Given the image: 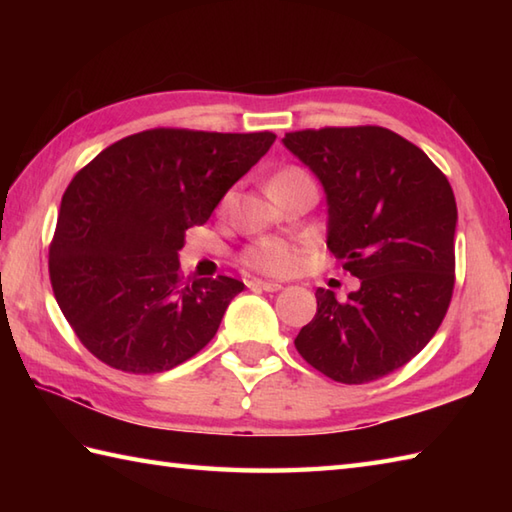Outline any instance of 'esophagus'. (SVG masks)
Segmentation results:
<instances>
[{
  "mask_svg": "<svg viewBox=\"0 0 512 512\" xmlns=\"http://www.w3.org/2000/svg\"><path fill=\"white\" fill-rule=\"evenodd\" d=\"M246 286L250 290H266V292L281 290V284H277V281H264V279H248Z\"/></svg>",
  "mask_w": 512,
  "mask_h": 512,
  "instance_id": "1",
  "label": "esophagus"
}]
</instances>
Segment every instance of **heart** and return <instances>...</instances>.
<instances>
[{
  "mask_svg": "<svg viewBox=\"0 0 512 512\" xmlns=\"http://www.w3.org/2000/svg\"><path fill=\"white\" fill-rule=\"evenodd\" d=\"M308 176L306 171L299 167H286L281 169L273 184L284 182V180H292V178H301ZM239 262H242L248 270L259 275H288L290 270H295L297 262H299V250L297 246L288 242L284 237H257L253 242L246 244L242 253H239Z\"/></svg>",
  "mask_w": 512,
  "mask_h": 512,
  "instance_id": "1",
  "label": "heart"
}]
</instances>
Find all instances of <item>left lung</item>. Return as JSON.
<instances>
[{
  "instance_id": "8db88e82",
  "label": "left lung",
  "mask_w": 512,
  "mask_h": 512,
  "mask_svg": "<svg viewBox=\"0 0 512 512\" xmlns=\"http://www.w3.org/2000/svg\"><path fill=\"white\" fill-rule=\"evenodd\" d=\"M284 145L328 195V248L361 279L345 301L317 290L295 339L321 374L365 385L407 365L438 332L455 286L458 206L447 176L387 127L288 132Z\"/></svg>"
}]
</instances>
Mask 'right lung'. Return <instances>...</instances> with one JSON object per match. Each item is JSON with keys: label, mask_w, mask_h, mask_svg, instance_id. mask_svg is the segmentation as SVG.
Wrapping results in <instances>:
<instances>
[{"label": "right lung", "mask_w": 512, "mask_h": 512, "mask_svg": "<svg viewBox=\"0 0 512 512\" xmlns=\"http://www.w3.org/2000/svg\"><path fill=\"white\" fill-rule=\"evenodd\" d=\"M275 138L156 127L103 149L72 178L50 242V284L101 363L158 374L213 339L244 284L184 279L178 250Z\"/></svg>", "instance_id": "add662e5"}]
</instances>
